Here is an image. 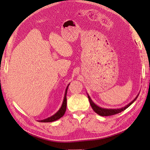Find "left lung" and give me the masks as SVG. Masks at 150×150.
<instances>
[{
    "label": "left lung",
    "mask_w": 150,
    "mask_h": 150,
    "mask_svg": "<svg viewBox=\"0 0 150 150\" xmlns=\"http://www.w3.org/2000/svg\"><path fill=\"white\" fill-rule=\"evenodd\" d=\"M88 95V98L89 100V101L90 103V105L92 109L94 110V112L95 113H97L98 115L102 116V117H107V116H111V115H113L115 114L119 113L120 112H123L125 110H126L127 108H128L130 105H131L134 101L136 100L138 98V96L139 95V93L137 95V96L135 97V98L130 102L129 103H128L127 105L125 106L124 107L120 108H116V109H112V108H101L100 107H98L97 105H96L93 101H92V100L91 99V98L90 97L89 95L87 93Z\"/></svg>",
    "instance_id": "obj_1"
}]
</instances>
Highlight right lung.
I'll use <instances>...</instances> for the list:
<instances>
[{"instance_id": "right-lung-1", "label": "right lung", "mask_w": 150, "mask_h": 150, "mask_svg": "<svg viewBox=\"0 0 150 150\" xmlns=\"http://www.w3.org/2000/svg\"><path fill=\"white\" fill-rule=\"evenodd\" d=\"M69 85H70V83L68 85V86H67L64 100H63L61 107L60 108V109L59 110H58V112L57 113H55L54 115L51 116V117L47 118L46 119H44V120H38V122H54V121L59 120V118H60L61 117H63V116H64V115L65 114V111H66V108H67V90H68V87H69Z\"/></svg>"}]
</instances>
